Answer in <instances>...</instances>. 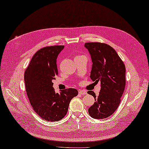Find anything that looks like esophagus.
<instances>
[{
    "mask_svg": "<svg viewBox=\"0 0 149 149\" xmlns=\"http://www.w3.org/2000/svg\"><path fill=\"white\" fill-rule=\"evenodd\" d=\"M79 93L81 94V95H86V94H87V92H86V91H84V90H80L79 91Z\"/></svg>",
    "mask_w": 149,
    "mask_h": 149,
    "instance_id": "esophagus-1",
    "label": "esophagus"
}]
</instances>
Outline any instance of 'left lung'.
Returning <instances> with one entry per match:
<instances>
[{
	"mask_svg": "<svg viewBox=\"0 0 149 149\" xmlns=\"http://www.w3.org/2000/svg\"><path fill=\"white\" fill-rule=\"evenodd\" d=\"M93 62L90 78L96 84L100 82L99 95L92 91L95 102L88 109V113L95 119L109 117L117 109L125 88L126 68L123 62L113 47L104 43L87 42Z\"/></svg>",
	"mask_w": 149,
	"mask_h": 149,
	"instance_id": "1",
	"label": "left lung"
}]
</instances>
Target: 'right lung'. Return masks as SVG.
<instances>
[{
	"label": "right lung",
	"mask_w": 149,
	"mask_h": 149,
	"mask_svg": "<svg viewBox=\"0 0 149 149\" xmlns=\"http://www.w3.org/2000/svg\"><path fill=\"white\" fill-rule=\"evenodd\" d=\"M64 47L52 46L40 49L24 72L26 91L31 106L40 117L47 121H58L65 117L70 100L78 95L75 88L56 93L52 87V81L58 74L56 58Z\"/></svg>",
	"instance_id": "add662e5"
}]
</instances>
